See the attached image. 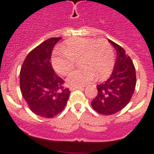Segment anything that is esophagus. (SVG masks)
Listing matches in <instances>:
<instances>
[{"label": "esophagus", "instance_id": "esophagus-1", "mask_svg": "<svg viewBox=\"0 0 154 154\" xmlns=\"http://www.w3.org/2000/svg\"><path fill=\"white\" fill-rule=\"evenodd\" d=\"M75 89H82V90H83L84 87L82 86H76V87H70V90L73 91Z\"/></svg>", "mask_w": 154, "mask_h": 154}]
</instances>
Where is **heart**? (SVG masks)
<instances>
[{"mask_svg": "<svg viewBox=\"0 0 154 154\" xmlns=\"http://www.w3.org/2000/svg\"><path fill=\"white\" fill-rule=\"evenodd\" d=\"M80 57V69L74 71L67 82L74 86L86 85L97 78H106L113 69L115 55L108 41L92 38L78 37L68 39L62 49L54 51L51 64L57 72L67 75L75 65V59Z\"/></svg>", "mask_w": 154, "mask_h": 154, "instance_id": "obj_1", "label": "heart"}]
</instances>
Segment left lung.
I'll return each instance as SVG.
<instances>
[{"instance_id":"left-lung-1","label":"left lung","mask_w":154,"mask_h":154,"mask_svg":"<svg viewBox=\"0 0 154 154\" xmlns=\"http://www.w3.org/2000/svg\"><path fill=\"white\" fill-rule=\"evenodd\" d=\"M116 51V61L109 78L97 85L98 94L91 102L92 108L103 115H112L123 109L135 90L136 69L123 48L109 40Z\"/></svg>"}]
</instances>
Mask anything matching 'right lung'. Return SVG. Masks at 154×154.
I'll use <instances>...</instances> for the list:
<instances>
[{"label": "right lung", "mask_w": 154, "mask_h": 154, "mask_svg": "<svg viewBox=\"0 0 154 154\" xmlns=\"http://www.w3.org/2000/svg\"><path fill=\"white\" fill-rule=\"evenodd\" d=\"M62 38H51L31 50L20 72V89L30 109L42 117L51 118L60 113L71 92L65 81L51 65V53Z\"/></svg>", "instance_id": "right-lung-1"}]
</instances>
